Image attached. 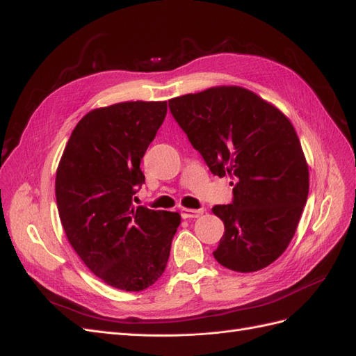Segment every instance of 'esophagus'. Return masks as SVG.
I'll list each match as a JSON object with an SVG mask.
<instances>
[{
    "label": "esophagus",
    "mask_w": 356,
    "mask_h": 356,
    "mask_svg": "<svg viewBox=\"0 0 356 356\" xmlns=\"http://www.w3.org/2000/svg\"><path fill=\"white\" fill-rule=\"evenodd\" d=\"M202 212H203L202 209H182L181 217L182 218H197Z\"/></svg>",
    "instance_id": "esophagus-1"
}]
</instances>
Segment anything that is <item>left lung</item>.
I'll use <instances>...</instances> for the list:
<instances>
[{
  "label": "left lung",
  "mask_w": 356,
  "mask_h": 356,
  "mask_svg": "<svg viewBox=\"0 0 356 356\" xmlns=\"http://www.w3.org/2000/svg\"><path fill=\"white\" fill-rule=\"evenodd\" d=\"M169 110L212 174L233 179L232 203L212 208L225 230L215 260L242 273L272 264L293 239L309 195L293 124L238 86L179 96Z\"/></svg>",
  "instance_id": "1"
}]
</instances>
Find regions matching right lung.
I'll use <instances>...</instances> for the list:
<instances>
[{"label":"right lung","mask_w":356,"mask_h":356,"mask_svg":"<svg viewBox=\"0 0 356 356\" xmlns=\"http://www.w3.org/2000/svg\"><path fill=\"white\" fill-rule=\"evenodd\" d=\"M166 102H122L86 114L56 174L59 217L71 246L105 284L143 291L165 272L179 213L135 207L141 159Z\"/></svg>","instance_id":"1"}]
</instances>
